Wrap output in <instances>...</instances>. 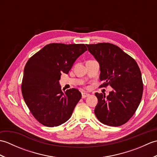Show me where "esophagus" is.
I'll return each mask as SVG.
<instances>
[{
    "label": "esophagus",
    "mask_w": 157,
    "mask_h": 157,
    "mask_svg": "<svg viewBox=\"0 0 157 157\" xmlns=\"http://www.w3.org/2000/svg\"><path fill=\"white\" fill-rule=\"evenodd\" d=\"M90 96L89 93L85 92H82V98H85L86 97H88V96Z\"/></svg>",
    "instance_id": "34e87169"
}]
</instances>
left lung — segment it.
<instances>
[{"instance_id":"obj_1","label":"left lung","mask_w":157,"mask_h":157,"mask_svg":"<svg viewBox=\"0 0 157 157\" xmlns=\"http://www.w3.org/2000/svg\"><path fill=\"white\" fill-rule=\"evenodd\" d=\"M100 65V87L110 85L107 96L95 93L98 98L94 113L103 124L120 126L134 115L143 93L141 71L137 63L117 46L110 43L86 44Z\"/></svg>"}]
</instances>
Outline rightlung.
<instances>
[{
    "label": "right lung",
    "mask_w": 157,
    "mask_h": 157,
    "mask_svg": "<svg viewBox=\"0 0 157 157\" xmlns=\"http://www.w3.org/2000/svg\"><path fill=\"white\" fill-rule=\"evenodd\" d=\"M86 51L84 44L52 43L26 63L22 95L32 114L41 124L52 128L71 117L82 94L75 88L63 92L59 81L61 73L67 74L75 60Z\"/></svg>",
    "instance_id": "right-lung-1"
}]
</instances>
